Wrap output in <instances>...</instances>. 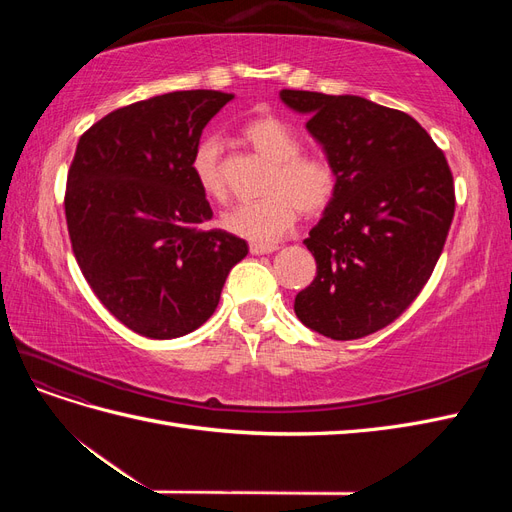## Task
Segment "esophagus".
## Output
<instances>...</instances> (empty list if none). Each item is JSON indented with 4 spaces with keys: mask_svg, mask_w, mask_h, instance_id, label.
Masks as SVG:
<instances>
[{
    "mask_svg": "<svg viewBox=\"0 0 512 512\" xmlns=\"http://www.w3.org/2000/svg\"><path fill=\"white\" fill-rule=\"evenodd\" d=\"M277 250L275 243H250V252L252 254H271Z\"/></svg>",
    "mask_w": 512,
    "mask_h": 512,
    "instance_id": "34e87169",
    "label": "esophagus"
}]
</instances>
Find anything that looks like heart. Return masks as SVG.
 Returning <instances> with one entry per match:
<instances>
[{"label": "heart", "instance_id": "obj_1", "mask_svg": "<svg viewBox=\"0 0 512 512\" xmlns=\"http://www.w3.org/2000/svg\"><path fill=\"white\" fill-rule=\"evenodd\" d=\"M241 136L258 156L271 162V173L265 181V198L224 213L222 224L232 235L256 243H275L294 226L299 213L320 215L333 203L339 190L337 168L318 153H301L303 143L290 123L273 115L256 117L241 128ZM190 168L200 192L222 203L228 188L218 138H200L192 151Z\"/></svg>", "mask_w": 512, "mask_h": 512}]
</instances>
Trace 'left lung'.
<instances>
[{"label":"left lung","instance_id":"obj_1","mask_svg":"<svg viewBox=\"0 0 512 512\" xmlns=\"http://www.w3.org/2000/svg\"><path fill=\"white\" fill-rule=\"evenodd\" d=\"M339 175V190L309 230L316 277L294 314L348 342L389 327L421 294L455 215L444 151L410 115L359 96L282 89Z\"/></svg>","mask_w":512,"mask_h":512}]
</instances>
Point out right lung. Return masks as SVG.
<instances>
[{
  "label": "right lung",
  "instance_id": "right-lung-1",
  "mask_svg": "<svg viewBox=\"0 0 512 512\" xmlns=\"http://www.w3.org/2000/svg\"><path fill=\"white\" fill-rule=\"evenodd\" d=\"M235 94L173 91L83 132L66 181L72 252L98 301L151 339L188 335L220 303L247 243L220 228L192 175L205 126Z\"/></svg>",
  "mask_w": 512,
  "mask_h": 512
}]
</instances>
